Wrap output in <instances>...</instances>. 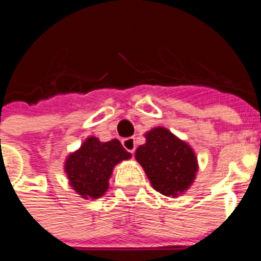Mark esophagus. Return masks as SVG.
<instances>
[{"mask_svg":"<svg viewBox=\"0 0 261 261\" xmlns=\"http://www.w3.org/2000/svg\"><path fill=\"white\" fill-rule=\"evenodd\" d=\"M123 146L124 149H125L126 151H129V153H135L136 150V141H135V138L133 137H128V138H124L123 140Z\"/></svg>","mask_w":261,"mask_h":261,"instance_id":"1","label":"esophagus"}]
</instances>
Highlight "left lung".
Returning a JSON list of instances; mask_svg holds the SVG:
<instances>
[{
  "label": "left lung",
  "instance_id": "obj_1",
  "mask_svg": "<svg viewBox=\"0 0 261 261\" xmlns=\"http://www.w3.org/2000/svg\"><path fill=\"white\" fill-rule=\"evenodd\" d=\"M145 137L146 144L138 146L136 159L153 188L165 196L181 195L193 183L199 168L193 150L166 128L151 129Z\"/></svg>",
  "mask_w": 261,
  "mask_h": 261
}]
</instances>
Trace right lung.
I'll list each match as a JSON object with an SVG mask.
<instances>
[{"mask_svg": "<svg viewBox=\"0 0 261 261\" xmlns=\"http://www.w3.org/2000/svg\"><path fill=\"white\" fill-rule=\"evenodd\" d=\"M130 158L119 140L100 142L89 137L80 150L70 154L65 162V172L73 190L84 199H98L105 195L115 165Z\"/></svg>", "mask_w": 261, "mask_h": 261, "instance_id": "right-lung-1", "label": "right lung"}]
</instances>
